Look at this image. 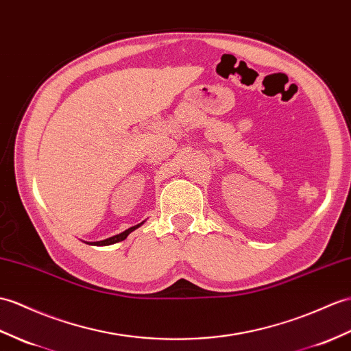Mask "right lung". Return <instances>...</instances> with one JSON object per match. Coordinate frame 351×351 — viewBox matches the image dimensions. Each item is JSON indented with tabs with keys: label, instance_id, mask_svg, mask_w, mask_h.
I'll return each mask as SVG.
<instances>
[{
	"label": "right lung",
	"instance_id": "obj_1",
	"mask_svg": "<svg viewBox=\"0 0 351 351\" xmlns=\"http://www.w3.org/2000/svg\"><path fill=\"white\" fill-rule=\"evenodd\" d=\"M143 223H141V224H136V226H133V227H130V229H127L125 232H122V233H119V234H115V236H112V238H108V239H103V241H97V242H86L88 245H97V247H103V245H112V243H117V242H121V241H124L127 236L132 233V232H134L137 227H141Z\"/></svg>",
	"mask_w": 351,
	"mask_h": 351
}]
</instances>
